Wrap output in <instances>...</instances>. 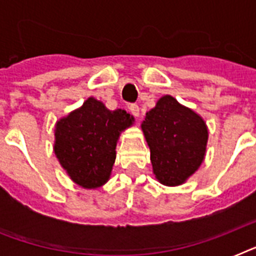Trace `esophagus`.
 I'll return each instance as SVG.
<instances>
[{"label": "esophagus", "instance_id": "obj_1", "mask_svg": "<svg viewBox=\"0 0 256 256\" xmlns=\"http://www.w3.org/2000/svg\"><path fill=\"white\" fill-rule=\"evenodd\" d=\"M130 112H132V116H140V106H138V104H130Z\"/></svg>", "mask_w": 256, "mask_h": 256}]
</instances>
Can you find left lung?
<instances>
[{
  "label": "left lung",
  "instance_id": "left-lung-1",
  "mask_svg": "<svg viewBox=\"0 0 256 256\" xmlns=\"http://www.w3.org/2000/svg\"><path fill=\"white\" fill-rule=\"evenodd\" d=\"M142 130L152 171L168 186L182 184L202 164L207 144L204 120L171 96H162L146 114Z\"/></svg>",
  "mask_w": 256,
  "mask_h": 256
}]
</instances>
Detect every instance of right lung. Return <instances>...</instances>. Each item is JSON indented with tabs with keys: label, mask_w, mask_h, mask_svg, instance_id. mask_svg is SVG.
<instances>
[{
	"label": "right lung",
	"mask_w": 256,
	"mask_h": 256,
	"mask_svg": "<svg viewBox=\"0 0 256 256\" xmlns=\"http://www.w3.org/2000/svg\"><path fill=\"white\" fill-rule=\"evenodd\" d=\"M132 124L130 114L88 98L81 108L58 120L54 152L70 178L85 188L108 182L120 132Z\"/></svg>",
	"instance_id": "obj_1"
}]
</instances>
